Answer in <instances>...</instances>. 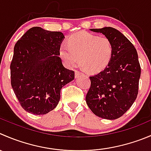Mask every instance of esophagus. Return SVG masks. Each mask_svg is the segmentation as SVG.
Listing matches in <instances>:
<instances>
[{"label": "esophagus", "instance_id": "esophagus-1", "mask_svg": "<svg viewBox=\"0 0 151 151\" xmlns=\"http://www.w3.org/2000/svg\"><path fill=\"white\" fill-rule=\"evenodd\" d=\"M74 74H75V78H78L80 75H82V73L80 72L79 71H74Z\"/></svg>", "mask_w": 151, "mask_h": 151}]
</instances>
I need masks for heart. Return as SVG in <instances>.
<instances>
[{
  "mask_svg": "<svg viewBox=\"0 0 151 151\" xmlns=\"http://www.w3.org/2000/svg\"><path fill=\"white\" fill-rule=\"evenodd\" d=\"M60 56L68 67L79 63L85 71L96 73L111 62L114 53L111 40L88 32H79L68 37L60 46Z\"/></svg>",
  "mask_w": 151,
  "mask_h": 151,
  "instance_id": "1",
  "label": "heart"
}]
</instances>
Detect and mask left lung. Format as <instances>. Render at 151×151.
I'll list each match as a JSON object with an SVG mask.
<instances>
[{
    "mask_svg": "<svg viewBox=\"0 0 151 151\" xmlns=\"http://www.w3.org/2000/svg\"><path fill=\"white\" fill-rule=\"evenodd\" d=\"M90 30L109 38L114 53L104 70L90 77L91 87L86 95V103L99 117L110 120L118 119L137 97L141 75L138 54L131 41L114 28Z\"/></svg>",
    "mask_w": 151,
    "mask_h": 151,
    "instance_id": "1",
    "label": "left lung"
}]
</instances>
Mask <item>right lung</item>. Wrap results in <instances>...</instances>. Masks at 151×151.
Segmentation results:
<instances>
[{
	"mask_svg": "<svg viewBox=\"0 0 151 151\" xmlns=\"http://www.w3.org/2000/svg\"><path fill=\"white\" fill-rule=\"evenodd\" d=\"M65 37L41 27L29 29L14 47L11 85L22 108L35 115L48 114L60 99V90L74 79L60 58Z\"/></svg>",
	"mask_w": 151,
	"mask_h": 151,
	"instance_id": "right-lung-1",
	"label": "right lung"
}]
</instances>
